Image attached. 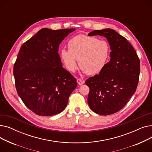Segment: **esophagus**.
<instances>
[{
	"label": "esophagus",
	"instance_id": "1",
	"mask_svg": "<svg viewBox=\"0 0 152 152\" xmlns=\"http://www.w3.org/2000/svg\"><path fill=\"white\" fill-rule=\"evenodd\" d=\"M77 84H78L79 85L81 86V85H83V84H84V81L82 80V79H80V78H79V79H77Z\"/></svg>",
	"mask_w": 152,
	"mask_h": 152
}]
</instances>
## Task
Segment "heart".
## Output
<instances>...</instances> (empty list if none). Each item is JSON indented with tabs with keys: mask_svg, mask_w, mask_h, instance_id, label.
Listing matches in <instances>:
<instances>
[{
	"mask_svg": "<svg viewBox=\"0 0 152 152\" xmlns=\"http://www.w3.org/2000/svg\"><path fill=\"white\" fill-rule=\"evenodd\" d=\"M68 50L62 49L60 57L67 69L74 72L79 65L83 72L92 75L104 68L110 58L111 48L104 40L94 36L79 34L68 42Z\"/></svg>",
	"mask_w": 152,
	"mask_h": 152,
	"instance_id": "heart-1",
	"label": "heart"
}]
</instances>
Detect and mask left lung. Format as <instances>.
Wrapping results in <instances>:
<instances>
[{
    "mask_svg": "<svg viewBox=\"0 0 152 152\" xmlns=\"http://www.w3.org/2000/svg\"><path fill=\"white\" fill-rule=\"evenodd\" d=\"M96 35L107 39L111 58L99 75L86 80L90 89L87 102L95 113L109 115L121 110L136 91L140 60L132 45L115 30H95L88 34Z\"/></svg>",
    "mask_w": 152,
    "mask_h": 152,
    "instance_id": "1",
    "label": "left lung"
}]
</instances>
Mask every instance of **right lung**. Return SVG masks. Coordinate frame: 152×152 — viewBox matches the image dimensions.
I'll use <instances>...</instances> for the list:
<instances>
[{
    "mask_svg": "<svg viewBox=\"0 0 152 152\" xmlns=\"http://www.w3.org/2000/svg\"><path fill=\"white\" fill-rule=\"evenodd\" d=\"M74 28H42L21 47L14 64L16 89L25 105L39 116L60 113L77 87L62 67L59 45Z\"/></svg>",
    "mask_w": 152,
    "mask_h": 152,
    "instance_id": "obj_1",
    "label": "right lung"
}]
</instances>
